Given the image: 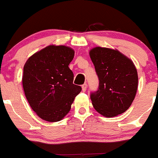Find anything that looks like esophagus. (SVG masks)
Instances as JSON below:
<instances>
[{
	"label": "esophagus",
	"mask_w": 158,
	"mask_h": 158,
	"mask_svg": "<svg viewBox=\"0 0 158 158\" xmlns=\"http://www.w3.org/2000/svg\"><path fill=\"white\" fill-rule=\"evenodd\" d=\"M86 88H87V84H86V83H84L83 85H82V91H83V92H86Z\"/></svg>",
	"instance_id": "esophagus-1"
}]
</instances>
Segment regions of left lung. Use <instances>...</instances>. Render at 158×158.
<instances>
[{
    "label": "left lung",
    "instance_id": "left-lung-1",
    "mask_svg": "<svg viewBox=\"0 0 158 158\" xmlns=\"http://www.w3.org/2000/svg\"><path fill=\"white\" fill-rule=\"evenodd\" d=\"M89 55L99 79L97 90L90 94L94 107L105 117L122 114L132 104L138 87L133 62L119 51L100 47Z\"/></svg>",
    "mask_w": 158,
    "mask_h": 158
}]
</instances>
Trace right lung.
<instances>
[{
  "label": "right lung",
  "mask_w": 158,
  "mask_h": 158,
  "mask_svg": "<svg viewBox=\"0 0 158 158\" xmlns=\"http://www.w3.org/2000/svg\"><path fill=\"white\" fill-rule=\"evenodd\" d=\"M74 54L69 47L51 45L31 56L25 64V95L32 110L44 120H61L82 90L73 84L74 75L69 68Z\"/></svg>",
  "instance_id": "1"
}]
</instances>
